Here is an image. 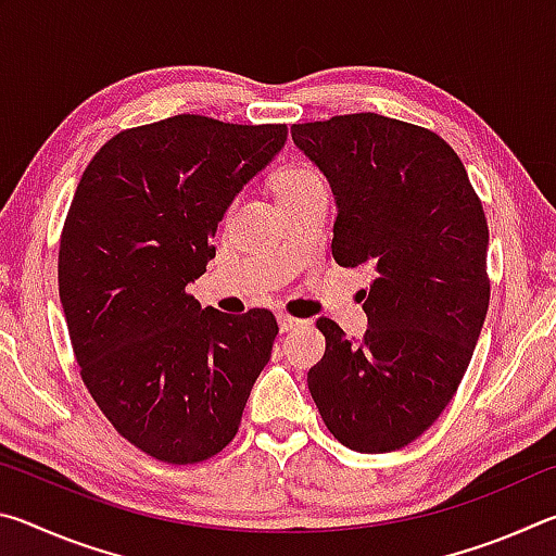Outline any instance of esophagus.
I'll return each mask as SVG.
<instances>
[{"mask_svg":"<svg viewBox=\"0 0 556 556\" xmlns=\"http://www.w3.org/2000/svg\"><path fill=\"white\" fill-rule=\"evenodd\" d=\"M277 324H279V331H291V328H296L301 321L289 314H277Z\"/></svg>","mask_w":556,"mask_h":556,"instance_id":"obj_1","label":"esophagus"}]
</instances>
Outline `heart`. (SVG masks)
Wrapping results in <instances>:
<instances>
[{"label":"heart","instance_id":"heart-1","mask_svg":"<svg viewBox=\"0 0 556 556\" xmlns=\"http://www.w3.org/2000/svg\"><path fill=\"white\" fill-rule=\"evenodd\" d=\"M324 186L321 176H318L312 166L296 164V166H287L285 172L277 176V195L279 201L294 199V195H301L312 188Z\"/></svg>","mask_w":556,"mask_h":556}]
</instances>
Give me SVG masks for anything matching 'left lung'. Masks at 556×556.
<instances>
[{
  "label": "left lung",
  "instance_id": "8db88e82",
  "mask_svg": "<svg viewBox=\"0 0 556 556\" xmlns=\"http://www.w3.org/2000/svg\"><path fill=\"white\" fill-rule=\"evenodd\" d=\"M336 201L333 260L375 269L368 331L331 318L308 390L361 454L412 444L454 397L488 312V225L460 159L434 131L375 112L291 127Z\"/></svg>",
  "mask_w": 556,
  "mask_h": 556
}]
</instances>
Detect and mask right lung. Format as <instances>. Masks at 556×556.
<instances>
[{
  "instance_id": "1",
  "label": "right lung",
  "mask_w": 556,
  "mask_h": 556,
  "mask_svg": "<svg viewBox=\"0 0 556 556\" xmlns=\"http://www.w3.org/2000/svg\"><path fill=\"white\" fill-rule=\"evenodd\" d=\"M285 125L176 115L119 131L92 156L63 225L59 294L92 400L129 444L199 464L238 434L277 321L186 294L215 230L285 149Z\"/></svg>"
}]
</instances>
